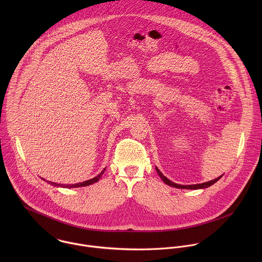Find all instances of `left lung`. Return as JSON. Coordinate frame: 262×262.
<instances>
[{"label": "left lung", "mask_w": 262, "mask_h": 262, "mask_svg": "<svg viewBox=\"0 0 262 262\" xmlns=\"http://www.w3.org/2000/svg\"><path fill=\"white\" fill-rule=\"evenodd\" d=\"M156 169H157V172H158V174H159V176L163 179V181L166 183V184H168V185H171V186H174V188H177V189H185V190H199V189H206V188H208V186H210V185H212L213 183H215L223 175H221V176H219V177H216L215 179H213V180H210V181H207V182H203V183H198V184H189V185H182V184H178V183H175V182H173V181H171L170 179H168L160 170H159V168L158 167H156Z\"/></svg>", "instance_id": "1"}]
</instances>
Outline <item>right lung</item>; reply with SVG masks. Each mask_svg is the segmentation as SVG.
Wrapping results in <instances>:
<instances>
[{
	"label": "right lung",
	"instance_id": "add662e5",
	"mask_svg": "<svg viewBox=\"0 0 262 262\" xmlns=\"http://www.w3.org/2000/svg\"><path fill=\"white\" fill-rule=\"evenodd\" d=\"M105 171V168L97 175L95 176L94 178L92 179H89V180H86L84 182H80V183H74V184H61V183H56V182H52V181H48L50 184L54 185V186H57V188H68V189H71V188H81V186H87V185H90L92 183H95L99 180V178L102 176V174L104 173ZM45 180V179H43Z\"/></svg>",
	"mask_w": 262,
	"mask_h": 262
}]
</instances>
